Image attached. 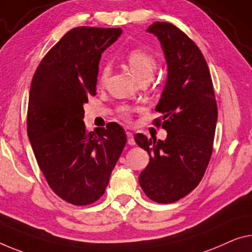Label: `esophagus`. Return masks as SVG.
Instances as JSON below:
<instances>
[{"mask_svg":"<svg viewBox=\"0 0 252 252\" xmlns=\"http://www.w3.org/2000/svg\"><path fill=\"white\" fill-rule=\"evenodd\" d=\"M126 135H127V143H128L129 145H135V139H134L133 133H130V131H127Z\"/></svg>","mask_w":252,"mask_h":252,"instance_id":"esophagus-1","label":"esophagus"}]
</instances>
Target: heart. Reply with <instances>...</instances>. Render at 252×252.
<instances>
[{"mask_svg":"<svg viewBox=\"0 0 252 252\" xmlns=\"http://www.w3.org/2000/svg\"><path fill=\"white\" fill-rule=\"evenodd\" d=\"M126 61L129 66L130 72L133 73L138 81L145 79V77L146 79H151L157 68L156 57H154L149 50L141 47L131 49L130 52L127 54ZM109 65L103 64L99 75V80L101 83H103L104 81L107 80L108 75H109ZM131 110H133V108L129 106H121L118 108V114L122 118L128 121L130 118Z\"/></svg>","mask_w":252,"mask_h":252,"instance_id":"b5f03b06","label":"heart"}]
</instances>
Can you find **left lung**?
<instances>
[{"mask_svg": "<svg viewBox=\"0 0 252 252\" xmlns=\"http://www.w3.org/2000/svg\"><path fill=\"white\" fill-rule=\"evenodd\" d=\"M148 32L160 40L168 77L156 110L157 126L166 130L161 141L135 135L150 162L138 181L153 202L173 203L192 191L204 177L213 151L218 104L207 63L187 34L168 22H154Z\"/></svg>", "mask_w": 252, "mask_h": 252, "instance_id": "obj_1", "label": "left lung"}]
</instances>
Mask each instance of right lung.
<instances>
[{
    "instance_id": "right-lung-1",
    "label": "right lung",
    "mask_w": 252,
    "mask_h": 252,
    "mask_svg": "<svg viewBox=\"0 0 252 252\" xmlns=\"http://www.w3.org/2000/svg\"><path fill=\"white\" fill-rule=\"evenodd\" d=\"M121 28L77 27L46 54L30 87L27 131L53 191L77 206L101 197L127 142L123 127L86 129L83 104L95 95L99 62Z\"/></svg>"
}]
</instances>
